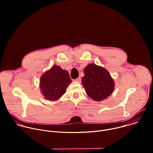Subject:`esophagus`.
<instances>
[{
    "label": "esophagus",
    "mask_w": 153,
    "mask_h": 153,
    "mask_svg": "<svg viewBox=\"0 0 153 153\" xmlns=\"http://www.w3.org/2000/svg\"><path fill=\"white\" fill-rule=\"evenodd\" d=\"M74 80L76 81V82H81V78L80 77H78V78Z\"/></svg>",
    "instance_id": "1"
}]
</instances>
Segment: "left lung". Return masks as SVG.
I'll return each mask as SVG.
<instances>
[{"instance_id": "obj_1", "label": "left lung", "mask_w": 153, "mask_h": 153, "mask_svg": "<svg viewBox=\"0 0 153 153\" xmlns=\"http://www.w3.org/2000/svg\"><path fill=\"white\" fill-rule=\"evenodd\" d=\"M82 83L88 96L99 102L110 96L114 91V82L105 68L95 64H89L84 69Z\"/></svg>"}]
</instances>
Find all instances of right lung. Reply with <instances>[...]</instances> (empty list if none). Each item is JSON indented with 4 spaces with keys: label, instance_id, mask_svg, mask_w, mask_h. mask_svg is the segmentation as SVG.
I'll list each match as a JSON object with an SVG mask.
<instances>
[{
    "label": "right lung",
    "instance_id": "obj_1",
    "mask_svg": "<svg viewBox=\"0 0 153 153\" xmlns=\"http://www.w3.org/2000/svg\"><path fill=\"white\" fill-rule=\"evenodd\" d=\"M71 82L68 71L63 70L57 65H53L41 77L40 86L45 98L54 101L66 93L67 88Z\"/></svg>",
    "mask_w": 153,
    "mask_h": 153
}]
</instances>
